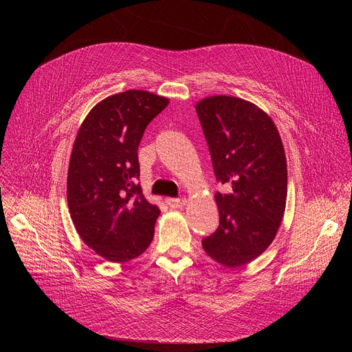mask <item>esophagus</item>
I'll use <instances>...</instances> for the list:
<instances>
[{"label":"esophagus","mask_w":352,"mask_h":352,"mask_svg":"<svg viewBox=\"0 0 352 352\" xmlns=\"http://www.w3.org/2000/svg\"><path fill=\"white\" fill-rule=\"evenodd\" d=\"M166 204L171 208H181L187 204L186 198H166Z\"/></svg>","instance_id":"34e87169"}]
</instances>
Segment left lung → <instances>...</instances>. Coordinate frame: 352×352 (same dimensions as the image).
<instances>
[{
    "mask_svg": "<svg viewBox=\"0 0 352 352\" xmlns=\"http://www.w3.org/2000/svg\"><path fill=\"white\" fill-rule=\"evenodd\" d=\"M217 181V231L202 239L214 261L228 268L260 256L274 241L285 211L287 160L274 121L255 104L214 96L195 105Z\"/></svg>",
    "mask_w": 352,
    "mask_h": 352,
    "instance_id": "8db88e82",
    "label": "left lung"
}]
</instances>
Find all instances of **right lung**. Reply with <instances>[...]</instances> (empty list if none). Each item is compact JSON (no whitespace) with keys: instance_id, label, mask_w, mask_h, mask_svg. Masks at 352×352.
<instances>
[{"instance_id":"add662e5","label":"right lung","mask_w":352,"mask_h":352,"mask_svg":"<svg viewBox=\"0 0 352 352\" xmlns=\"http://www.w3.org/2000/svg\"><path fill=\"white\" fill-rule=\"evenodd\" d=\"M170 100L128 89L107 97L82 121L68 166L67 199L82 241L111 263L141 255L154 238L160 208L142 194L138 145Z\"/></svg>"}]
</instances>
